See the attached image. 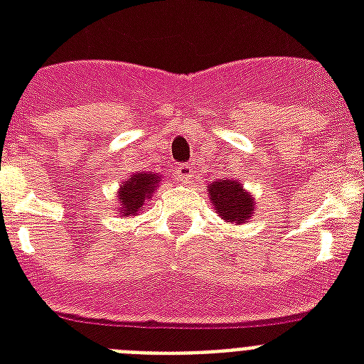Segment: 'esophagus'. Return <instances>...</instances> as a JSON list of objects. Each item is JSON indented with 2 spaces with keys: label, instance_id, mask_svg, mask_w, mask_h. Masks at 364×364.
Returning a JSON list of instances; mask_svg holds the SVG:
<instances>
[{
  "label": "esophagus",
  "instance_id": "1",
  "mask_svg": "<svg viewBox=\"0 0 364 364\" xmlns=\"http://www.w3.org/2000/svg\"><path fill=\"white\" fill-rule=\"evenodd\" d=\"M177 181L183 183V185H187V183L193 181V166L191 164H179L176 170Z\"/></svg>",
  "mask_w": 364,
  "mask_h": 364
}]
</instances>
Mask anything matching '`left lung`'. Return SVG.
<instances>
[{"label": "left lung", "instance_id": "1", "mask_svg": "<svg viewBox=\"0 0 364 364\" xmlns=\"http://www.w3.org/2000/svg\"><path fill=\"white\" fill-rule=\"evenodd\" d=\"M210 202L215 205V211L227 223H247L253 215L255 200L253 196L243 188L242 183L234 179H219L208 187Z\"/></svg>", "mask_w": 364, "mask_h": 364}]
</instances>
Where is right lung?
Instances as JSON below:
<instances>
[{
	"instance_id": "add662e5",
	"label": "right lung",
	"mask_w": 364,
	"mask_h": 364,
	"mask_svg": "<svg viewBox=\"0 0 364 364\" xmlns=\"http://www.w3.org/2000/svg\"><path fill=\"white\" fill-rule=\"evenodd\" d=\"M160 183V176L153 171H137L130 179H126L119 191V204H121V215H137L141 211L143 204L151 200L153 193Z\"/></svg>"
}]
</instances>
